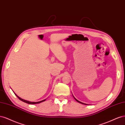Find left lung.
Instances as JSON below:
<instances>
[{
    "label": "left lung",
    "instance_id": "left-lung-1",
    "mask_svg": "<svg viewBox=\"0 0 125 125\" xmlns=\"http://www.w3.org/2000/svg\"><path fill=\"white\" fill-rule=\"evenodd\" d=\"M74 99H75V100L76 101H77V102H79V103H82V104H84V105H88V104H85V103H82V102H80V101H78V100H77V99H75V98H74Z\"/></svg>",
    "mask_w": 125,
    "mask_h": 125
}]
</instances>
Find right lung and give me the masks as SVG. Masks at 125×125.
<instances>
[{"label": "right lung", "instance_id": "right-lung-1", "mask_svg": "<svg viewBox=\"0 0 125 125\" xmlns=\"http://www.w3.org/2000/svg\"><path fill=\"white\" fill-rule=\"evenodd\" d=\"M14 94H15V95L16 96H17V97L19 98V99H20V100L22 101H23V102H25V103H28V104H38V103H41V102H43V101H45L46 100V99H45V100H43L41 101H39V102H30V101H28L25 100H24V99H21V98H20L19 96H18L15 93H14Z\"/></svg>", "mask_w": 125, "mask_h": 125}]
</instances>
